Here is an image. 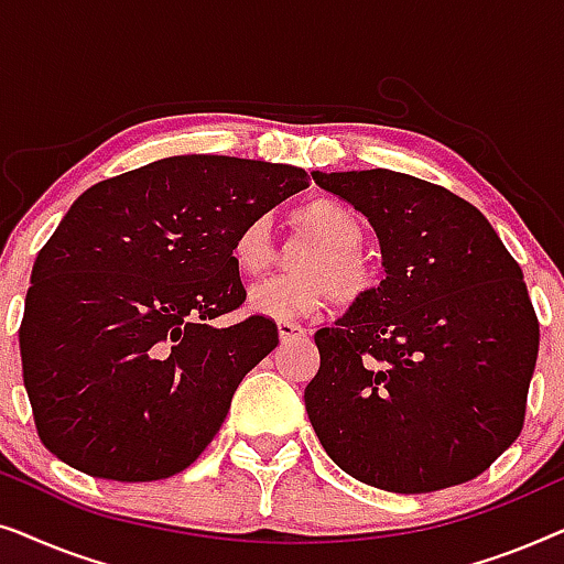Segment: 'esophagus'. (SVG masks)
Returning a JSON list of instances; mask_svg holds the SVG:
<instances>
[{"instance_id": "obj_1", "label": "esophagus", "mask_w": 564, "mask_h": 564, "mask_svg": "<svg viewBox=\"0 0 564 564\" xmlns=\"http://www.w3.org/2000/svg\"><path fill=\"white\" fill-rule=\"evenodd\" d=\"M276 330H280V341H282V344L297 341V338L305 336V330L300 328L297 323H290V321H280V323H276Z\"/></svg>"}]
</instances>
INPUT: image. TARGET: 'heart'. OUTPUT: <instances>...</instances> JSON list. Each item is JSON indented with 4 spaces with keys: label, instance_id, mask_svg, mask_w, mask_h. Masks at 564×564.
I'll use <instances>...</instances> for the list:
<instances>
[{
    "label": "heart",
    "instance_id": "1",
    "mask_svg": "<svg viewBox=\"0 0 564 564\" xmlns=\"http://www.w3.org/2000/svg\"><path fill=\"white\" fill-rule=\"evenodd\" d=\"M292 228L311 238V246L292 259L295 274L249 292L253 313L272 321H300L321 313L330 297L351 307L377 290L375 269L357 251L361 223L349 205L334 197H315L292 213ZM230 259L246 280H257L272 269L276 249L267 218H253L238 228L230 241Z\"/></svg>",
    "mask_w": 564,
    "mask_h": 564
}]
</instances>
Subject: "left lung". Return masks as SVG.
<instances>
[{
    "label": "left lung",
    "mask_w": 564,
    "mask_h": 564,
    "mask_svg": "<svg viewBox=\"0 0 564 564\" xmlns=\"http://www.w3.org/2000/svg\"><path fill=\"white\" fill-rule=\"evenodd\" d=\"M367 215L384 280L321 328L305 408L323 449L359 482L431 492L485 473L523 429L539 321L488 218L390 169L313 172Z\"/></svg>",
    "instance_id": "8db88e82"
}]
</instances>
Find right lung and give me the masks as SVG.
Listing matches in <instances>:
<instances>
[{
  "label": "right lung",
  "mask_w": 564,
  "mask_h": 564,
  "mask_svg": "<svg viewBox=\"0 0 564 564\" xmlns=\"http://www.w3.org/2000/svg\"><path fill=\"white\" fill-rule=\"evenodd\" d=\"M307 187L297 166L172 156L89 187L33 264L22 380L45 449L91 477L187 469L246 375L280 344L243 305L230 259L243 223Z\"/></svg>",
  "instance_id": "add662e5"
}]
</instances>
